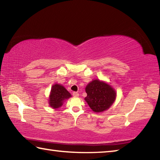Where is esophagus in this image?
Segmentation results:
<instances>
[{
	"label": "esophagus",
	"instance_id": "obj_1",
	"mask_svg": "<svg viewBox=\"0 0 160 160\" xmlns=\"http://www.w3.org/2000/svg\"><path fill=\"white\" fill-rule=\"evenodd\" d=\"M72 95H73V97H78L79 96V93L77 92H72Z\"/></svg>",
	"mask_w": 160,
	"mask_h": 160
}]
</instances>
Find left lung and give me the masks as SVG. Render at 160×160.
<instances>
[{"mask_svg":"<svg viewBox=\"0 0 160 160\" xmlns=\"http://www.w3.org/2000/svg\"><path fill=\"white\" fill-rule=\"evenodd\" d=\"M85 101L94 112H102L112 106L116 92L110 85L98 80L92 81L85 88Z\"/></svg>","mask_w":160,"mask_h":160,"instance_id":"obj_1","label":"left lung"}]
</instances>
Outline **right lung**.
I'll return each mask as SVG.
<instances>
[{"label": "right lung", "mask_w": 160, "mask_h": 160, "mask_svg": "<svg viewBox=\"0 0 160 160\" xmlns=\"http://www.w3.org/2000/svg\"><path fill=\"white\" fill-rule=\"evenodd\" d=\"M70 97L71 94L66 90L63 86L56 84L51 88L49 98L50 106L54 109H58L63 105L64 100L68 99Z\"/></svg>", "instance_id": "obj_1"}]
</instances>
